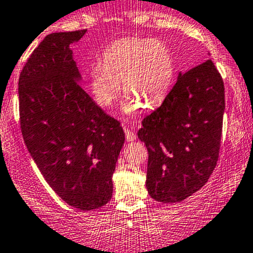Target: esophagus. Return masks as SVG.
I'll return each mask as SVG.
<instances>
[{"mask_svg": "<svg viewBox=\"0 0 253 253\" xmlns=\"http://www.w3.org/2000/svg\"><path fill=\"white\" fill-rule=\"evenodd\" d=\"M124 131H125V134H126V139L128 142H132L136 139V134H134V132H132L129 128H126V127H124Z\"/></svg>", "mask_w": 253, "mask_h": 253, "instance_id": "34e87169", "label": "esophagus"}]
</instances>
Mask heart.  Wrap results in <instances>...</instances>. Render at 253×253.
Here are the masks:
<instances>
[{"mask_svg": "<svg viewBox=\"0 0 253 253\" xmlns=\"http://www.w3.org/2000/svg\"><path fill=\"white\" fill-rule=\"evenodd\" d=\"M175 73L167 44L152 38L128 37L112 42L103 52V65L89 71V84L100 105L110 106L120 91L128 95L124 109L134 114L159 105L167 96Z\"/></svg>", "mask_w": 253, "mask_h": 253, "instance_id": "obj_1", "label": "heart"}]
</instances>
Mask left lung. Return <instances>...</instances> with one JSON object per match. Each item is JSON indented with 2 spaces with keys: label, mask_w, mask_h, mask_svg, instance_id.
Listing matches in <instances>:
<instances>
[{
  "label": "left lung",
  "mask_w": 253,
  "mask_h": 253,
  "mask_svg": "<svg viewBox=\"0 0 253 253\" xmlns=\"http://www.w3.org/2000/svg\"><path fill=\"white\" fill-rule=\"evenodd\" d=\"M224 82L213 61L178 75L162 105L142 121L147 190L158 202H181L208 181L219 158Z\"/></svg>",
  "instance_id": "obj_1"
}]
</instances>
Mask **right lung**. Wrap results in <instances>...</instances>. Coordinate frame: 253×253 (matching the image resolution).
Returning <instances> with one entry per match:
<instances>
[{
    "label": "right lung",
    "instance_id": "1",
    "mask_svg": "<svg viewBox=\"0 0 253 253\" xmlns=\"http://www.w3.org/2000/svg\"><path fill=\"white\" fill-rule=\"evenodd\" d=\"M85 32L46 35L20 72L18 95L23 139L48 186L70 206L91 211L111 200L125 133L78 82L70 45Z\"/></svg>",
    "mask_w": 253,
    "mask_h": 253
}]
</instances>
